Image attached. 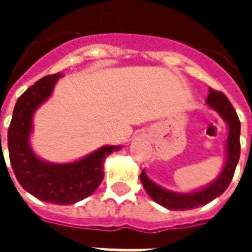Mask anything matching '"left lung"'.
I'll list each match as a JSON object with an SVG mask.
<instances>
[{
    "instance_id": "8db88e82",
    "label": "left lung",
    "mask_w": 252,
    "mask_h": 252,
    "mask_svg": "<svg viewBox=\"0 0 252 252\" xmlns=\"http://www.w3.org/2000/svg\"><path fill=\"white\" fill-rule=\"evenodd\" d=\"M205 104L217 112L222 121L225 123L228 128L227 140H225V162L222 166L220 174L215 180L209 182L208 185L202 186L200 189H194L191 191H173L158 185L157 182L150 180V177L143 170L140 174L144 189L147 194L153 198L157 204L162 205L170 211H188L194 209L211 202L219 195H221L228 185L232 181L233 173L236 169V164L240 157V121L236 112L232 108L228 98L220 92L209 89V94L205 99Z\"/></svg>"
}]
</instances>
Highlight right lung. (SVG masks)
I'll return each mask as SVG.
<instances>
[{
	"label": "right lung",
	"mask_w": 252,
	"mask_h": 252,
	"mask_svg": "<svg viewBox=\"0 0 252 252\" xmlns=\"http://www.w3.org/2000/svg\"><path fill=\"white\" fill-rule=\"evenodd\" d=\"M62 77L61 72L47 75L20 95L8 129V148L14 175L28 193L44 202L71 205L97 190L104 180L105 158L123 146H102L66 163L48 162L33 151L31 146L33 116L51 97Z\"/></svg>",
	"instance_id": "obj_1"
}]
</instances>
